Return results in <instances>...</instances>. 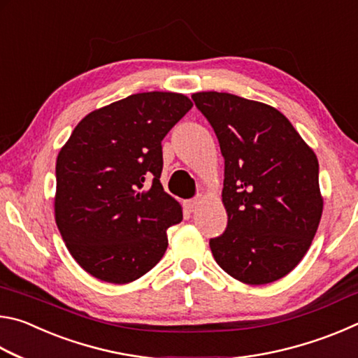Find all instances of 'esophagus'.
Listing matches in <instances>:
<instances>
[{
    "label": "esophagus",
    "mask_w": 358,
    "mask_h": 358,
    "mask_svg": "<svg viewBox=\"0 0 358 358\" xmlns=\"http://www.w3.org/2000/svg\"><path fill=\"white\" fill-rule=\"evenodd\" d=\"M199 203H201V199L194 197V199H191V201H186V202H185V207H186L187 211H194V210L197 208Z\"/></svg>",
    "instance_id": "esophagus-1"
}]
</instances>
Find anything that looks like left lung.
Segmentation results:
<instances>
[{"instance_id": "left-lung-1", "label": "left lung", "mask_w": 358, "mask_h": 358, "mask_svg": "<svg viewBox=\"0 0 358 358\" xmlns=\"http://www.w3.org/2000/svg\"><path fill=\"white\" fill-rule=\"evenodd\" d=\"M224 156L227 227L210 240L221 268L245 284H268L310 250L322 216L319 162L276 108L217 92L192 94Z\"/></svg>"}]
</instances>
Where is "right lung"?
<instances>
[{
	"label": "right lung",
	"mask_w": 358,
	"mask_h": 358,
	"mask_svg": "<svg viewBox=\"0 0 358 358\" xmlns=\"http://www.w3.org/2000/svg\"><path fill=\"white\" fill-rule=\"evenodd\" d=\"M178 93H137L88 113L57 157L55 220L71 256L112 284L143 276L183 220L161 185L162 138L191 110Z\"/></svg>",
	"instance_id": "add662e5"
}]
</instances>
